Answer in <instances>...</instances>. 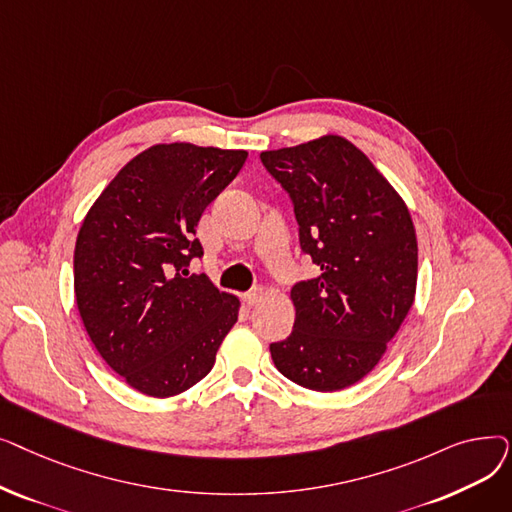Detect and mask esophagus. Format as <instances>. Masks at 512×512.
<instances>
[{
    "mask_svg": "<svg viewBox=\"0 0 512 512\" xmlns=\"http://www.w3.org/2000/svg\"><path fill=\"white\" fill-rule=\"evenodd\" d=\"M261 297H263V290L261 288H253V290L242 294V301H245L247 307H255L261 301Z\"/></svg>",
    "mask_w": 512,
    "mask_h": 512,
    "instance_id": "1",
    "label": "esophagus"
}]
</instances>
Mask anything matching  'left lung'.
<instances>
[{"mask_svg": "<svg viewBox=\"0 0 512 512\" xmlns=\"http://www.w3.org/2000/svg\"><path fill=\"white\" fill-rule=\"evenodd\" d=\"M261 161L290 195L301 249L319 276L297 282L290 336L270 344L294 384L336 392L380 363L415 301L417 236L411 213L369 157L338 134Z\"/></svg>", "mask_w": 512, "mask_h": 512, "instance_id": "obj_1", "label": "left lung"}]
</instances>
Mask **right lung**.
<instances>
[{"label":"right lung","instance_id":"right-lung-1","mask_svg":"<svg viewBox=\"0 0 512 512\" xmlns=\"http://www.w3.org/2000/svg\"><path fill=\"white\" fill-rule=\"evenodd\" d=\"M247 151L153 145L103 188L76 236L74 297L97 353L147 396L201 382L238 319V299L205 274L197 224Z\"/></svg>","mask_w":512,"mask_h":512}]
</instances>
